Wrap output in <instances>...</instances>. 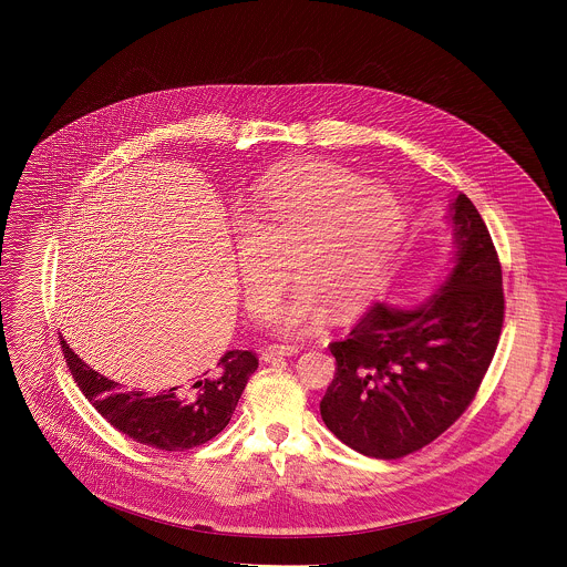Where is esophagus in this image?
<instances>
[{"label": "esophagus", "instance_id": "34e87169", "mask_svg": "<svg viewBox=\"0 0 567 567\" xmlns=\"http://www.w3.org/2000/svg\"><path fill=\"white\" fill-rule=\"evenodd\" d=\"M301 351L299 344H268L261 353V360L270 362V360H277V358H286V355H297Z\"/></svg>", "mask_w": 567, "mask_h": 567}]
</instances>
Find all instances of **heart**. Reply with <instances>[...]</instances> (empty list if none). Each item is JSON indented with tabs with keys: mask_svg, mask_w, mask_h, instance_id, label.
Segmentation results:
<instances>
[{
	"mask_svg": "<svg viewBox=\"0 0 567 567\" xmlns=\"http://www.w3.org/2000/svg\"><path fill=\"white\" fill-rule=\"evenodd\" d=\"M404 212L398 196L329 163H286L259 178L238 214L236 261L244 303L266 319L292 261L301 286L272 323L303 333L331 315L358 308L380 284L400 240Z\"/></svg>",
	"mask_w": 567,
	"mask_h": 567,
	"instance_id": "obj_1",
	"label": "heart"
}]
</instances>
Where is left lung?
Segmentation results:
<instances>
[{"label":"left lung","instance_id":"obj_1","mask_svg":"<svg viewBox=\"0 0 567 567\" xmlns=\"http://www.w3.org/2000/svg\"><path fill=\"white\" fill-rule=\"evenodd\" d=\"M454 257L445 284L421 306L375 303L331 342L336 375L324 425L351 450L402 458L432 443L474 402L502 321V266L485 220L458 194L450 212Z\"/></svg>","mask_w":567,"mask_h":567}]
</instances>
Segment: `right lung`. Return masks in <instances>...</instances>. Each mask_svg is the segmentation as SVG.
I'll return each mask as SVG.
<instances>
[{"mask_svg": "<svg viewBox=\"0 0 567 567\" xmlns=\"http://www.w3.org/2000/svg\"><path fill=\"white\" fill-rule=\"evenodd\" d=\"M61 349L91 405L128 439L163 452L192 450L220 434L259 364L252 351L234 349L187 384L146 393L122 391L117 382L89 369L63 338Z\"/></svg>", "mask_w": 567, "mask_h": 567, "instance_id": "right-lung-1", "label": "right lung"}]
</instances>
